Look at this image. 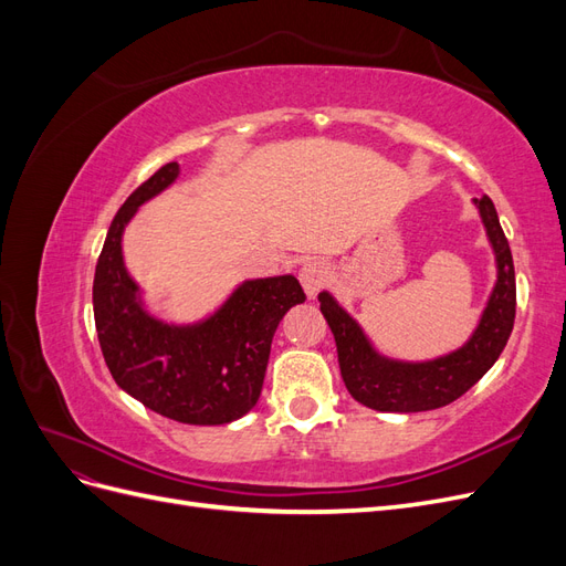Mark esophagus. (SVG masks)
Masks as SVG:
<instances>
[{
    "label": "esophagus",
    "instance_id": "obj_1",
    "mask_svg": "<svg viewBox=\"0 0 566 566\" xmlns=\"http://www.w3.org/2000/svg\"><path fill=\"white\" fill-rule=\"evenodd\" d=\"M331 279H333L331 266L325 264V262H321V260L306 262V264L300 269V283H302V287H304V295L310 297V300H314V297L318 295V290L331 283Z\"/></svg>",
    "mask_w": 566,
    "mask_h": 566
}]
</instances>
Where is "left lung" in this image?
Masks as SVG:
<instances>
[{
	"instance_id": "left-lung-1",
	"label": "left lung",
	"mask_w": 566,
	"mask_h": 566,
	"mask_svg": "<svg viewBox=\"0 0 566 566\" xmlns=\"http://www.w3.org/2000/svg\"><path fill=\"white\" fill-rule=\"evenodd\" d=\"M482 219L495 262V281L472 335L449 354L424 361H401L385 356L333 293L321 290V314L328 321L337 345V361L352 397L382 413H420L449 406L484 378L499 361L515 323V266L507 238L489 196L472 198Z\"/></svg>"
}]
</instances>
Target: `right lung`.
Segmentation results:
<instances>
[{"mask_svg": "<svg viewBox=\"0 0 566 566\" xmlns=\"http://www.w3.org/2000/svg\"><path fill=\"white\" fill-rule=\"evenodd\" d=\"M179 175V163L163 165L113 219L94 273L98 345L117 387L146 408L184 424H227L260 399L273 333L306 297L293 273H283L241 281L196 321L153 314L127 271L123 235L142 205Z\"/></svg>", "mask_w": 566, "mask_h": 566, "instance_id": "add662e5", "label": "right lung"}]
</instances>
